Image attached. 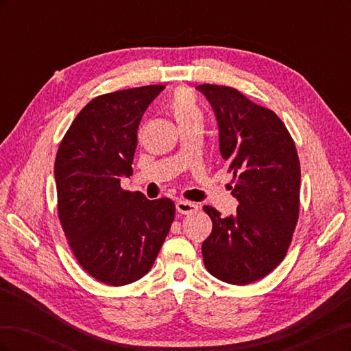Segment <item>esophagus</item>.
Instances as JSON below:
<instances>
[{
  "mask_svg": "<svg viewBox=\"0 0 351 351\" xmlns=\"http://www.w3.org/2000/svg\"><path fill=\"white\" fill-rule=\"evenodd\" d=\"M177 212L178 214H183V215H192L195 212H197L199 206L193 202H187V200H178L176 204Z\"/></svg>",
  "mask_w": 351,
  "mask_h": 351,
  "instance_id": "esophagus-1",
  "label": "esophagus"
}]
</instances>
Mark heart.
<instances>
[{
	"label": "heart",
	"instance_id": "heart-1",
	"mask_svg": "<svg viewBox=\"0 0 351 351\" xmlns=\"http://www.w3.org/2000/svg\"><path fill=\"white\" fill-rule=\"evenodd\" d=\"M168 110L173 114L180 129L192 124H202V110L192 93L186 89H177L168 101Z\"/></svg>",
	"mask_w": 351,
	"mask_h": 351
}]
</instances>
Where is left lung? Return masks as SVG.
I'll return each instance as SVG.
<instances>
[{"mask_svg":"<svg viewBox=\"0 0 351 351\" xmlns=\"http://www.w3.org/2000/svg\"><path fill=\"white\" fill-rule=\"evenodd\" d=\"M215 112L219 152L232 171L237 212L227 218L212 206V232L202 243L205 267L215 278L246 285L284 259L299 218L300 162L295 145L274 111L234 88L200 84Z\"/></svg>","mask_w":351,"mask_h":351,"instance_id":"left-lung-1","label":"left lung"}]
</instances>
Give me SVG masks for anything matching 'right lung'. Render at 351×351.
<instances>
[{
	"mask_svg": "<svg viewBox=\"0 0 351 351\" xmlns=\"http://www.w3.org/2000/svg\"><path fill=\"white\" fill-rule=\"evenodd\" d=\"M164 88L151 84L92 99L58 147V218L77 262L104 284L125 285L149 272L174 221L171 199L149 200L120 186L133 174L142 115Z\"/></svg>",
	"mask_w": 351,
	"mask_h": 351,
	"instance_id": "obj_1",
	"label": "right lung"
}]
</instances>
